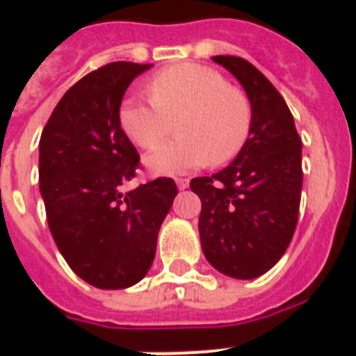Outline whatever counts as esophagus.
I'll return each instance as SVG.
<instances>
[{"mask_svg":"<svg viewBox=\"0 0 356 356\" xmlns=\"http://www.w3.org/2000/svg\"><path fill=\"white\" fill-rule=\"evenodd\" d=\"M176 185H178L180 191H184V188L188 187V178H176Z\"/></svg>","mask_w":356,"mask_h":356,"instance_id":"1","label":"esophagus"}]
</instances>
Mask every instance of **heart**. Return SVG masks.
Instances as JSON below:
<instances>
[{
    "label": "heart",
    "mask_w": 356,
    "mask_h": 356,
    "mask_svg": "<svg viewBox=\"0 0 356 356\" xmlns=\"http://www.w3.org/2000/svg\"><path fill=\"white\" fill-rule=\"evenodd\" d=\"M147 92L151 102H122L119 122L135 144L153 149L179 121L181 137L146 156L147 169L155 175H180L209 162L222 165L250 139V97L209 65L184 62L162 69L149 78Z\"/></svg>",
    "instance_id": "b5f03b06"
}]
</instances>
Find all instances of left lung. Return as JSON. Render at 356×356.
Instances as JSON below:
<instances>
[{"instance_id": "1", "label": "left lung", "mask_w": 356, "mask_h": 356, "mask_svg": "<svg viewBox=\"0 0 356 356\" xmlns=\"http://www.w3.org/2000/svg\"><path fill=\"white\" fill-rule=\"evenodd\" d=\"M253 106L246 146L228 168L191 181L201 200L200 238L217 271L238 280L264 275L287 251L300 213L301 137L282 94L253 64L219 55Z\"/></svg>"}]
</instances>
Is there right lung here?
Masks as SVG:
<instances>
[{
    "instance_id": "obj_1",
    "label": "right lung",
    "mask_w": 356,
    "mask_h": 356,
    "mask_svg": "<svg viewBox=\"0 0 356 356\" xmlns=\"http://www.w3.org/2000/svg\"><path fill=\"white\" fill-rule=\"evenodd\" d=\"M149 64L112 62L62 96L39 143L49 232L65 262L97 289H127L149 271L178 188L156 178L122 193L140 156L119 122L128 85Z\"/></svg>"
}]
</instances>
